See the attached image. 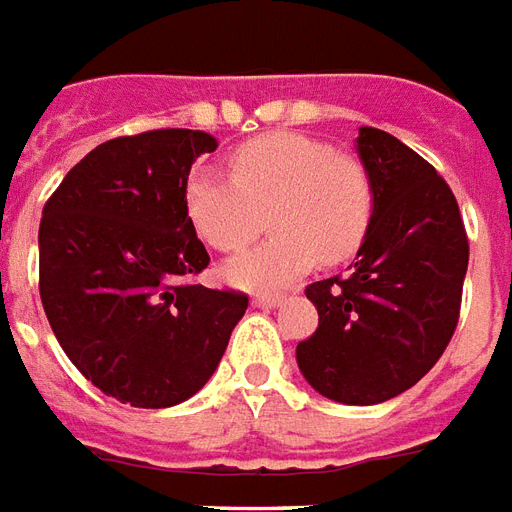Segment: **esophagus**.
I'll use <instances>...</instances> for the list:
<instances>
[{"mask_svg": "<svg viewBox=\"0 0 512 512\" xmlns=\"http://www.w3.org/2000/svg\"><path fill=\"white\" fill-rule=\"evenodd\" d=\"M280 302H283V297H278V294H256V297H253V305L267 307V310H270V307H278Z\"/></svg>", "mask_w": 512, "mask_h": 512, "instance_id": "34e87169", "label": "esophagus"}]
</instances>
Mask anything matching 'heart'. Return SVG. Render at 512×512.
Masks as SVG:
<instances>
[{"label": "heart", "mask_w": 512, "mask_h": 512, "mask_svg": "<svg viewBox=\"0 0 512 512\" xmlns=\"http://www.w3.org/2000/svg\"><path fill=\"white\" fill-rule=\"evenodd\" d=\"M234 175L194 169L183 188L191 226L215 251H240L267 226L275 237L226 261L229 283L253 291L291 286L318 259L340 264L356 256L375 215L367 167L334 153L329 142L297 132H270L242 142Z\"/></svg>", "instance_id": "obj_1"}]
</instances>
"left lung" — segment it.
Listing matches in <instances>:
<instances>
[{"mask_svg":"<svg viewBox=\"0 0 512 512\" xmlns=\"http://www.w3.org/2000/svg\"><path fill=\"white\" fill-rule=\"evenodd\" d=\"M356 151L375 215L348 275L305 288L318 329L297 345L310 386L343 405H378L416 386L459 324L470 242L451 186L394 134L361 126Z\"/></svg>","mask_w":512,"mask_h":512,"instance_id":"8db88e82","label":"left lung"}]
</instances>
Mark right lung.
<instances>
[{
  "mask_svg": "<svg viewBox=\"0 0 512 512\" xmlns=\"http://www.w3.org/2000/svg\"><path fill=\"white\" fill-rule=\"evenodd\" d=\"M218 148L194 129L96 145L42 207L40 299L69 361L107 397L172 407L224 356L248 297L194 283L210 264L183 202L191 164Z\"/></svg>",
  "mask_w": 512,
  "mask_h": 512,
  "instance_id": "add662e5",
  "label": "right lung"
}]
</instances>
